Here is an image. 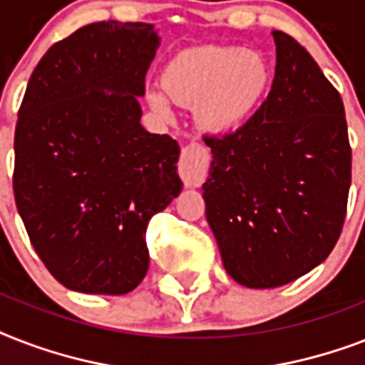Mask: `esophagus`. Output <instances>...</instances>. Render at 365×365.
I'll list each match as a JSON object with an SVG mask.
<instances>
[{
	"instance_id": "1",
	"label": "esophagus",
	"mask_w": 365,
	"mask_h": 365,
	"mask_svg": "<svg viewBox=\"0 0 365 365\" xmlns=\"http://www.w3.org/2000/svg\"><path fill=\"white\" fill-rule=\"evenodd\" d=\"M206 168H208V157L205 151H195L191 148L182 149V159L178 165V172L182 176L185 187H199L205 182Z\"/></svg>"
}]
</instances>
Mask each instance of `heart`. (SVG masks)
Here are the masks:
<instances>
[{
	"label": "heart",
	"mask_w": 365,
	"mask_h": 365,
	"mask_svg": "<svg viewBox=\"0 0 365 365\" xmlns=\"http://www.w3.org/2000/svg\"><path fill=\"white\" fill-rule=\"evenodd\" d=\"M271 83L267 60L255 51L235 45H199L174 54L163 70L160 87L170 102L195 106V117L205 130L239 128L255 111ZM149 104L166 115L168 101L159 91L149 93Z\"/></svg>",
	"instance_id": "b5f03b06"
}]
</instances>
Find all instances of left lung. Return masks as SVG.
I'll return each mask as SVG.
<instances>
[{"instance_id":"1","label":"left lung","mask_w":365,"mask_h":365,"mask_svg":"<svg viewBox=\"0 0 365 365\" xmlns=\"http://www.w3.org/2000/svg\"><path fill=\"white\" fill-rule=\"evenodd\" d=\"M271 93L239 130L205 136L206 220L225 271L278 288L320 265L339 239L351 187L345 108L311 54L272 31Z\"/></svg>"}]
</instances>
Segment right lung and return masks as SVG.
Masks as SVG:
<instances>
[{"label": "right lung", "instance_id": "right-lung-1", "mask_svg": "<svg viewBox=\"0 0 365 365\" xmlns=\"http://www.w3.org/2000/svg\"><path fill=\"white\" fill-rule=\"evenodd\" d=\"M153 24L94 22L31 73L14 132L13 189L48 272L81 294L123 295L149 267L145 229L182 191L180 145L142 126Z\"/></svg>", "mask_w": 365, "mask_h": 365}]
</instances>
